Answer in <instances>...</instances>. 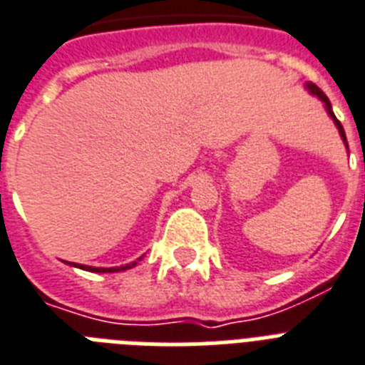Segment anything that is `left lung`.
Segmentation results:
<instances>
[{"label": "left lung", "mask_w": 365, "mask_h": 365, "mask_svg": "<svg viewBox=\"0 0 365 365\" xmlns=\"http://www.w3.org/2000/svg\"><path fill=\"white\" fill-rule=\"evenodd\" d=\"M307 90H309V93H313V96L319 97V99H321L322 103H324V106H327V112H328V114H330V118H331V120H334V123H336L337 129H339V135H341L343 142H345V146H346V136H345V131H343V125H341V123H339V120H337L336 115H334V112H331V105H330V101H328V97L324 96L321 88H317L315 84H307ZM364 170H365V167H364Z\"/></svg>", "instance_id": "obj_1"}]
</instances>
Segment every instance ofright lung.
Returning a JSON list of instances; mask_svg holds the SVG:
<instances>
[{
  "label": "right lung",
  "mask_w": 365,
  "mask_h": 365,
  "mask_svg": "<svg viewBox=\"0 0 365 365\" xmlns=\"http://www.w3.org/2000/svg\"><path fill=\"white\" fill-rule=\"evenodd\" d=\"M140 260V259H138ZM138 262H131V264H125V266H115V268H96V266H84V264H75V262H71V266H75V268L80 269H86V272H97V274H106V272H123V269H129L133 266H136Z\"/></svg>",
  "instance_id": "right-lung-1"
}]
</instances>
